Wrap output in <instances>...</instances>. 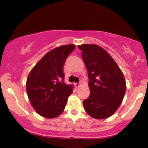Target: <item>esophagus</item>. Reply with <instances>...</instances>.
<instances>
[{"label":"esophagus","instance_id":"1","mask_svg":"<svg viewBox=\"0 0 148 148\" xmlns=\"http://www.w3.org/2000/svg\"><path fill=\"white\" fill-rule=\"evenodd\" d=\"M74 86H75L76 88H79L80 86V84H74Z\"/></svg>","mask_w":148,"mask_h":148}]
</instances>
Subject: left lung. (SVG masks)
<instances>
[{"mask_svg": "<svg viewBox=\"0 0 148 148\" xmlns=\"http://www.w3.org/2000/svg\"><path fill=\"white\" fill-rule=\"evenodd\" d=\"M88 72L90 94L84 101L90 116L95 119L109 118L123 101L126 82L121 69L109 54L96 45L78 46Z\"/></svg>", "mask_w": 148, "mask_h": 148, "instance_id": "left-lung-1", "label": "left lung"}]
</instances>
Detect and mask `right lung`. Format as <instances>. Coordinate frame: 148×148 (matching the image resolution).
<instances>
[{
    "label": "right lung",
    "mask_w": 148,
    "mask_h": 148,
    "mask_svg": "<svg viewBox=\"0 0 148 148\" xmlns=\"http://www.w3.org/2000/svg\"><path fill=\"white\" fill-rule=\"evenodd\" d=\"M74 48V45H63L49 51L28 76L27 94L34 109L42 117L59 116L72 93V85L64 83L63 66Z\"/></svg>",
    "instance_id": "add662e5"
}]
</instances>
